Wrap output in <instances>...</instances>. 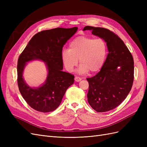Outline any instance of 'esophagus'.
Returning <instances> with one entry per match:
<instances>
[{"label":"esophagus","mask_w":147,"mask_h":147,"mask_svg":"<svg viewBox=\"0 0 147 147\" xmlns=\"http://www.w3.org/2000/svg\"><path fill=\"white\" fill-rule=\"evenodd\" d=\"M82 80V78L80 77H75V81L78 82H80Z\"/></svg>","instance_id":"1"}]
</instances>
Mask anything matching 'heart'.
Wrapping results in <instances>:
<instances>
[{
	"label": "heart",
	"mask_w": 147,
	"mask_h": 147,
	"mask_svg": "<svg viewBox=\"0 0 147 147\" xmlns=\"http://www.w3.org/2000/svg\"><path fill=\"white\" fill-rule=\"evenodd\" d=\"M107 54V46L104 39L80 36L70 43L69 50L62 51L61 60L69 72H72L79 59V74H83L88 71L95 73L103 66Z\"/></svg>",
	"instance_id": "1"
}]
</instances>
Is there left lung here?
Listing matches in <instances>:
<instances>
[{
  "label": "left lung",
  "instance_id": "left-lung-1",
  "mask_svg": "<svg viewBox=\"0 0 147 147\" xmlns=\"http://www.w3.org/2000/svg\"><path fill=\"white\" fill-rule=\"evenodd\" d=\"M104 39L109 54L95 76L88 78V103L97 112H105L122 103L129 93L134 81V59L122 40L110 30L85 26L83 30Z\"/></svg>",
  "mask_w": 147,
  "mask_h": 147
}]
</instances>
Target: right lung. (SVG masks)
<instances>
[{"label": "right lung", "mask_w": 147, "mask_h": 147, "mask_svg": "<svg viewBox=\"0 0 147 147\" xmlns=\"http://www.w3.org/2000/svg\"><path fill=\"white\" fill-rule=\"evenodd\" d=\"M78 28H57L34 35L20 55L17 65L18 85L24 99L33 109L43 113L53 112L60 105L65 92L74 82V76L63 72V48L77 32ZM38 59L48 69L46 82L38 88L29 87L22 77L26 63Z\"/></svg>", "instance_id": "obj_1"}]
</instances>
